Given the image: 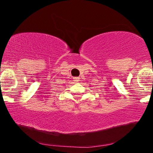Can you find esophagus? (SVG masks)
<instances>
[{
	"label": "esophagus",
	"instance_id": "esophagus-1",
	"mask_svg": "<svg viewBox=\"0 0 153 153\" xmlns=\"http://www.w3.org/2000/svg\"><path fill=\"white\" fill-rule=\"evenodd\" d=\"M79 80H80V78H78V77H74V78H73L74 82H78Z\"/></svg>",
	"mask_w": 153,
	"mask_h": 153
}]
</instances>
